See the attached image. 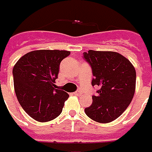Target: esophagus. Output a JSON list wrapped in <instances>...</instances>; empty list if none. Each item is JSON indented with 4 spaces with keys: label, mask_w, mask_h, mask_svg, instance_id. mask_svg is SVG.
Returning a JSON list of instances; mask_svg holds the SVG:
<instances>
[{
    "label": "esophagus",
    "mask_w": 152,
    "mask_h": 152,
    "mask_svg": "<svg viewBox=\"0 0 152 152\" xmlns=\"http://www.w3.org/2000/svg\"><path fill=\"white\" fill-rule=\"evenodd\" d=\"M74 94H75L76 96H80V95H81V91H80V90H78V91H76Z\"/></svg>",
    "instance_id": "esophagus-1"
}]
</instances>
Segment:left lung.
I'll list each match as a JSON object with an SVG mask.
<instances>
[{"instance_id":"1","label":"left lung","mask_w":152,"mask_h":152,"mask_svg":"<svg viewBox=\"0 0 152 152\" xmlns=\"http://www.w3.org/2000/svg\"><path fill=\"white\" fill-rule=\"evenodd\" d=\"M83 58L92 70L91 85L100 87L85 112L95 121L111 122L126 111L132 100L136 70L128 59L114 51L90 50L83 53Z\"/></svg>"}]
</instances>
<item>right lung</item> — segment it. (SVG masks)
<instances>
[{"label":"right lung","mask_w":152,"mask_h":152,"mask_svg":"<svg viewBox=\"0 0 152 152\" xmlns=\"http://www.w3.org/2000/svg\"><path fill=\"white\" fill-rule=\"evenodd\" d=\"M68 50H38L24 55L13 67L14 88L20 105L31 117L41 122L58 116L69 97L56 89L60 63Z\"/></svg>","instance_id":"1"}]
</instances>
